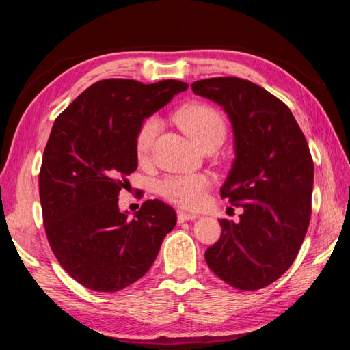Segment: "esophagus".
<instances>
[{
  "instance_id": "obj_1",
  "label": "esophagus",
  "mask_w": 350,
  "mask_h": 350,
  "mask_svg": "<svg viewBox=\"0 0 350 350\" xmlns=\"http://www.w3.org/2000/svg\"><path fill=\"white\" fill-rule=\"evenodd\" d=\"M196 217H198V216L193 215V213H185V211H182V210L177 211V221H179V222L194 221V219H196Z\"/></svg>"
}]
</instances>
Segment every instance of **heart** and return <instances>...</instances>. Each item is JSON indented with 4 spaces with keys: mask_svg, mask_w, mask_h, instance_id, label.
I'll return each instance as SVG.
<instances>
[{
    "mask_svg": "<svg viewBox=\"0 0 350 350\" xmlns=\"http://www.w3.org/2000/svg\"><path fill=\"white\" fill-rule=\"evenodd\" d=\"M177 122L198 146L208 144L221 145L225 139V122L219 112L208 105L196 103L177 112ZM161 118L148 117L142 123L135 135V151L139 159H146L154 146V142L161 131ZM210 188V179L204 174H182L170 176L159 185V193L165 199L183 208H198L202 205L206 189Z\"/></svg>",
    "mask_w": 350,
    "mask_h": 350,
    "instance_id": "obj_1",
    "label": "heart"
}]
</instances>
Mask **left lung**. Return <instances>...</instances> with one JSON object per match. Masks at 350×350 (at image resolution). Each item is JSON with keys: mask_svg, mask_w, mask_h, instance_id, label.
Instances as JSON below:
<instances>
[{"mask_svg": "<svg viewBox=\"0 0 350 350\" xmlns=\"http://www.w3.org/2000/svg\"><path fill=\"white\" fill-rule=\"evenodd\" d=\"M196 96L222 106L232 123L234 161L221 196L242 206L241 221L221 219L206 248L213 273L239 290L275 282L298 254L310 222L313 161L295 117L280 98L238 77L194 81Z\"/></svg>", "mask_w": 350, "mask_h": 350, "instance_id": "1", "label": "left lung"}]
</instances>
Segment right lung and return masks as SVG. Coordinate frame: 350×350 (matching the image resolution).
Here are the masks:
<instances>
[{"mask_svg":"<svg viewBox=\"0 0 350 350\" xmlns=\"http://www.w3.org/2000/svg\"><path fill=\"white\" fill-rule=\"evenodd\" d=\"M187 88L179 80H100L57 117L40 170V202L52 252L81 286H131L174 228L176 211L162 200H145L129 219L118 210V193L137 168L140 125Z\"/></svg>","mask_w":350,"mask_h":350,"instance_id":"right-lung-1","label":"right lung"}]
</instances>
